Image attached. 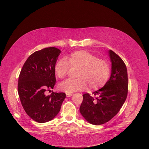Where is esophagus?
Segmentation results:
<instances>
[{"label": "esophagus", "mask_w": 149, "mask_h": 149, "mask_svg": "<svg viewBox=\"0 0 149 149\" xmlns=\"http://www.w3.org/2000/svg\"><path fill=\"white\" fill-rule=\"evenodd\" d=\"M72 95V94H66V96L67 97H71Z\"/></svg>", "instance_id": "34e87169"}]
</instances>
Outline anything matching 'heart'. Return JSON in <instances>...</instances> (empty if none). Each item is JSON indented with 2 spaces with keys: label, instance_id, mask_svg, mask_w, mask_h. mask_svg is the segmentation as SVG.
Returning <instances> with one entry per match:
<instances>
[{
  "label": "heart",
  "instance_id": "heart-1",
  "mask_svg": "<svg viewBox=\"0 0 149 149\" xmlns=\"http://www.w3.org/2000/svg\"><path fill=\"white\" fill-rule=\"evenodd\" d=\"M59 59L55 63L54 71L59 78H64L69 70L70 65L78 68L77 79H68L61 82L59 89L66 93L82 91L87 86L90 89L96 90L103 87L110 74L109 63L104 59H98L87 51L72 52L68 57Z\"/></svg>",
  "mask_w": 149,
  "mask_h": 149
}]
</instances>
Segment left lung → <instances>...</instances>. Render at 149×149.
Returning <instances> with one entry per match:
<instances>
[{"label": "left lung", "mask_w": 149, "mask_h": 149, "mask_svg": "<svg viewBox=\"0 0 149 149\" xmlns=\"http://www.w3.org/2000/svg\"><path fill=\"white\" fill-rule=\"evenodd\" d=\"M111 74L105 86L93 94H83L79 111L91 124L98 125L110 121L120 111L128 93V75L125 63L111 50Z\"/></svg>", "instance_id": "1"}]
</instances>
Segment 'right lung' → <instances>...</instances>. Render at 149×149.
I'll return each instance as SVG.
<instances>
[{
  "instance_id": "obj_1",
  "label": "right lung",
  "mask_w": 149,
  "mask_h": 149,
  "mask_svg": "<svg viewBox=\"0 0 149 149\" xmlns=\"http://www.w3.org/2000/svg\"><path fill=\"white\" fill-rule=\"evenodd\" d=\"M61 52L55 47L35 52L28 57L19 74L17 90L21 104L26 114L38 123L54 119L66 97L64 93L45 94L55 84L54 67Z\"/></svg>"
}]
</instances>
